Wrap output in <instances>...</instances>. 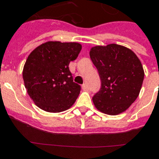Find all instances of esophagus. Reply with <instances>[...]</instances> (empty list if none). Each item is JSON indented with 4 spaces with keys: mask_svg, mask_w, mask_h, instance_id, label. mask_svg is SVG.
I'll use <instances>...</instances> for the list:
<instances>
[{
    "mask_svg": "<svg viewBox=\"0 0 159 159\" xmlns=\"http://www.w3.org/2000/svg\"><path fill=\"white\" fill-rule=\"evenodd\" d=\"M82 89H83V91H88V90H89V86H88V84L84 83V84H83V86H82Z\"/></svg>",
    "mask_w": 159,
    "mask_h": 159,
    "instance_id": "esophagus-1",
    "label": "esophagus"
}]
</instances>
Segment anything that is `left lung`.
I'll list each match as a JSON object with an SVG mask.
<instances>
[{"mask_svg": "<svg viewBox=\"0 0 159 159\" xmlns=\"http://www.w3.org/2000/svg\"><path fill=\"white\" fill-rule=\"evenodd\" d=\"M89 56L101 79L100 91L93 97L96 109L109 116L125 112L142 89L144 70L139 58L116 43L92 47Z\"/></svg>", "mask_w": 159, "mask_h": 159, "instance_id": "8db88e82", "label": "left lung"}]
</instances>
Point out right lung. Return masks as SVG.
Listing matches in <instances>:
<instances>
[{
    "instance_id": "right-lung-1",
    "label": "right lung",
    "mask_w": 159,
    "mask_h": 159,
    "mask_svg": "<svg viewBox=\"0 0 159 159\" xmlns=\"http://www.w3.org/2000/svg\"><path fill=\"white\" fill-rule=\"evenodd\" d=\"M81 50V43L76 42L48 41L29 54L23 78L29 97L39 108L59 113L73 105L81 87L73 82L69 63Z\"/></svg>"
}]
</instances>
